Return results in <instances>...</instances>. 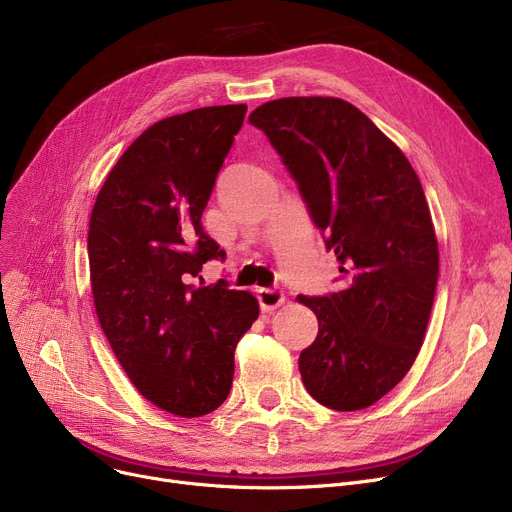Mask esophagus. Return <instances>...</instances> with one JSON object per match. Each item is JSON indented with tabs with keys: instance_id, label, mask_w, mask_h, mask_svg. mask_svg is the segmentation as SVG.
Here are the masks:
<instances>
[{
	"instance_id": "1",
	"label": "esophagus",
	"mask_w": 512,
	"mask_h": 512,
	"mask_svg": "<svg viewBox=\"0 0 512 512\" xmlns=\"http://www.w3.org/2000/svg\"><path fill=\"white\" fill-rule=\"evenodd\" d=\"M257 299H259V305L263 311H272L286 301L284 292L280 288H261L257 292Z\"/></svg>"
}]
</instances>
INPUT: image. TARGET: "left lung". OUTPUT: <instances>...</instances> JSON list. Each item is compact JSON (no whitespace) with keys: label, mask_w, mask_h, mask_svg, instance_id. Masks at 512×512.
Returning a JSON list of instances; mask_svg holds the SVG:
<instances>
[{"label":"left lung","mask_w":512,"mask_h":512,"mask_svg":"<svg viewBox=\"0 0 512 512\" xmlns=\"http://www.w3.org/2000/svg\"><path fill=\"white\" fill-rule=\"evenodd\" d=\"M249 122L340 261L338 292L297 297L319 324L299 357L303 384L328 409H367L411 369L434 305L438 240L421 182L405 153L344 99L267 101Z\"/></svg>","instance_id":"left-lung-1"}]
</instances>
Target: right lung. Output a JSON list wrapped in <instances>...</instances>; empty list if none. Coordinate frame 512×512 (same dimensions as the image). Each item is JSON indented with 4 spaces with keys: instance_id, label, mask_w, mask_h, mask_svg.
Segmentation results:
<instances>
[{
    "instance_id": "right-lung-1",
    "label": "right lung",
    "mask_w": 512,
    "mask_h": 512,
    "mask_svg": "<svg viewBox=\"0 0 512 512\" xmlns=\"http://www.w3.org/2000/svg\"><path fill=\"white\" fill-rule=\"evenodd\" d=\"M245 114V103L213 105L149 126L107 174L89 222L101 330L137 390L178 417L226 400L234 348L259 315L251 292L199 276L226 259L201 215Z\"/></svg>"
}]
</instances>
